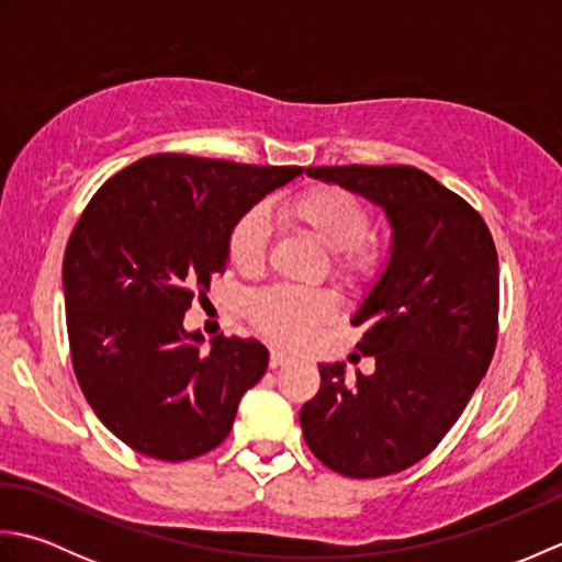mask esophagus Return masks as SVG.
I'll return each mask as SVG.
<instances>
[{
  "mask_svg": "<svg viewBox=\"0 0 562 562\" xmlns=\"http://www.w3.org/2000/svg\"><path fill=\"white\" fill-rule=\"evenodd\" d=\"M290 362V357L284 355V352H280V350H272L270 352V369H278V367H284Z\"/></svg>",
  "mask_w": 562,
  "mask_h": 562,
  "instance_id": "1",
  "label": "esophagus"
}]
</instances>
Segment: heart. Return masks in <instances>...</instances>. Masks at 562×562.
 Returning <instances> with one entry per match:
<instances>
[{"label":"heart","mask_w":562,"mask_h":562,"mask_svg":"<svg viewBox=\"0 0 562 562\" xmlns=\"http://www.w3.org/2000/svg\"><path fill=\"white\" fill-rule=\"evenodd\" d=\"M296 229L328 248L330 272L345 288L364 290L386 266V244L369 236L374 214L362 198L338 186H312L284 205ZM268 212L250 207L238 217L226 238V256L238 272H258L268 256ZM336 314V302L326 292L274 288L256 294L248 304L254 326L274 342L300 345L312 330Z\"/></svg>","instance_id":"obj_1"}]
</instances>
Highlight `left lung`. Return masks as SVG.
<instances>
[{
    "mask_svg": "<svg viewBox=\"0 0 562 562\" xmlns=\"http://www.w3.org/2000/svg\"><path fill=\"white\" fill-rule=\"evenodd\" d=\"M308 176L384 207L386 270L352 316L374 374L321 364L300 423L314 457L348 479H381L432 451L491 367L499 278L491 229L469 202L415 166H312Z\"/></svg>",
    "mask_w": 562,
    "mask_h": 562,
    "instance_id": "left-lung-1",
    "label": "left lung"
}]
</instances>
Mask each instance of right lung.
I'll list each match as a JSON object with an SVG mask.
<instances>
[{
	"mask_svg": "<svg viewBox=\"0 0 562 562\" xmlns=\"http://www.w3.org/2000/svg\"><path fill=\"white\" fill-rule=\"evenodd\" d=\"M302 166L154 154L105 181L65 248L71 364L99 420L151 459L212 451L268 369L254 338H212L183 314L226 270L232 224Z\"/></svg>",
	"mask_w": 562,
	"mask_h": 562,
	"instance_id": "obj_1",
	"label": "right lung"
}]
</instances>
